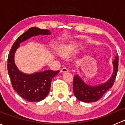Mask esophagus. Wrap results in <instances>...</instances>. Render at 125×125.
I'll use <instances>...</instances> for the list:
<instances>
[{"label": "esophagus", "instance_id": "obj_1", "mask_svg": "<svg viewBox=\"0 0 125 125\" xmlns=\"http://www.w3.org/2000/svg\"><path fill=\"white\" fill-rule=\"evenodd\" d=\"M67 71H68V69L66 67L62 68L60 70V72H61V73H65V72H67Z\"/></svg>", "mask_w": 125, "mask_h": 125}]
</instances>
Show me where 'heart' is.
<instances>
[{
	"label": "heart",
	"instance_id": "b5f03b06",
	"mask_svg": "<svg viewBox=\"0 0 125 125\" xmlns=\"http://www.w3.org/2000/svg\"><path fill=\"white\" fill-rule=\"evenodd\" d=\"M60 52L63 55H68L73 52V48L69 46H63L60 48Z\"/></svg>",
	"mask_w": 125,
	"mask_h": 125
}]
</instances>
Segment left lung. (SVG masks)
Segmentation results:
<instances>
[{
  "label": "left lung",
  "instance_id": "left-lung-1",
  "mask_svg": "<svg viewBox=\"0 0 125 125\" xmlns=\"http://www.w3.org/2000/svg\"><path fill=\"white\" fill-rule=\"evenodd\" d=\"M113 62L114 73L111 79L106 83L97 86H89L84 83L79 75H75L73 80V91L77 99L82 102L90 103L98 101L114 85L118 68V57Z\"/></svg>",
  "mask_w": 125,
  "mask_h": 125
}]
</instances>
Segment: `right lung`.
Listing matches in <instances>:
<instances>
[{"label":"right lung","instance_id":"right-lung-1","mask_svg":"<svg viewBox=\"0 0 125 125\" xmlns=\"http://www.w3.org/2000/svg\"><path fill=\"white\" fill-rule=\"evenodd\" d=\"M51 32L48 30H42L36 27L30 28L20 36L11 47L8 57V72L13 89L25 100L28 102H39L48 94L52 78L59 73V71L48 70L36 73L31 75L23 74L18 70L14 61L15 51L22 42L34 36L48 35Z\"/></svg>","mask_w":125,"mask_h":125}]
</instances>
